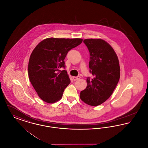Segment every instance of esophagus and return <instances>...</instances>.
<instances>
[{"instance_id":"obj_1","label":"esophagus","mask_w":148,"mask_h":148,"mask_svg":"<svg viewBox=\"0 0 148 148\" xmlns=\"http://www.w3.org/2000/svg\"><path fill=\"white\" fill-rule=\"evenodd\" d=\"M79 79H80V77H79V76H78V77H73V80H75V81L79 80Z\"/></svg>"}]
</instances>
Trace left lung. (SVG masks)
<instances>
[{
  "label": "left lung",
  "mask_w": 148,
  "mask_h": 148,
  "mask_svg": "<svg viewBox=\"0 0 148 148\" xmlns=\"http://www.w3.org/2000/svg\"><path fill=\"white\" fill-rule=\"evenodd\" d=\"M90 53L89 68L94 77L86 79L87 86L80 98L88 105L98 106L112 95L119 80V62L111 45L101 39H86Z\"/></svg>",
  "instance_id": "left-lung-1"
}]
</instances>
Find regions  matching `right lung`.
Listing matches in <instances>:
<instances>
[{"mask_svg":"<svg viewBox=\"0 0 148 148\" xmlns=\"http://www.w3.org/2000/svg\"><path fill=\"white\" fill-rule=\"evenodd\" d=\"M83 39L48 38L39 42L29 60L30 82L39 98L47 103L61 99L71 80L65 70L64 61L68 52L77 47Z\"/></svg>","mask_w":148,"mask_h":148,"instance_id":"1","label":"right lung"}]
</instances>
